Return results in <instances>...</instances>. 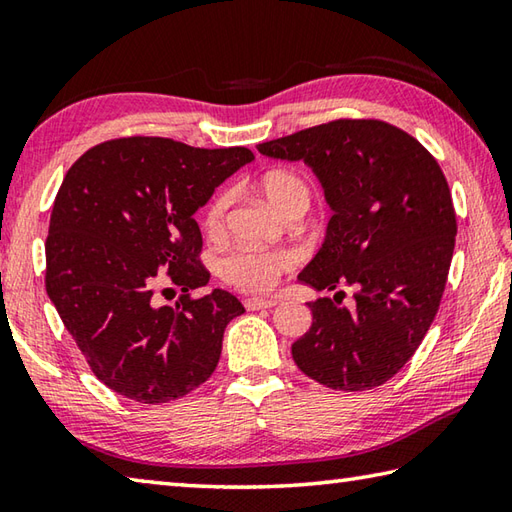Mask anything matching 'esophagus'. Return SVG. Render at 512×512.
<instances>
[{
	"mask_svg": "<svg viewBox=\"0 0 512 512\" xmlns=\"http://www.w3.org/2000/svg\"><path fill=\"white\" fill-rule=\"evenodd\" d=\"M244 306L248 310H264V308L277 306V299H273V297H248L246 302H244Z\"/></svg>",
	"mask_w": 512,
	"mask_h": 512,
	"instance_id": "34e87169",
	"label": "esophagus"
}]
</instances>
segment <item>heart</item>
<instances>
[{"label": "heart", "mask_w": 512, "mask_h": 512, "mask_svg": "<svg viewBox=\"0 0 512 512\" xmlns=\"http://www.w3.org/2000/svg\"><path fill=\"white\" fill-rule=\"evenodd\" d=\"M262 195L284 219L295 213H306L310 204V188L302 177L288 170H273L264 175ZM230 193H217L204 213V226L210 235H219L224 230L226 213L230 206ZM295 257L288 250H235L222 262V277L228 284L242 290H270L282 273L293 268Z\"/></svg>", "instance_id": "heart-1"}]
</instances>
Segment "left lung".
I'll list each match as a JSON object with an SVG mask.
<instances>
[{
  "instance_id": "8db88e82",
  "label": "left lung",
  "mask_w": 512,
  "mask_h": 512,
  "mask_svg": "<svg viewBox=\"0 0 512 512\" xmlns=\"http://www.w3.org/2000/svg\"><path fill=\"white\" fill-rule=\"evenodd\" d=\"M266 157L304 162L333 217L299 273L315 290L313 326L293 344L304 375L333 390H368L399 373L442 302L457 219L437 159L379 119H335L259 144ZM344 285L356 304L341 306Z\"/></svg>"
}]
</instances>
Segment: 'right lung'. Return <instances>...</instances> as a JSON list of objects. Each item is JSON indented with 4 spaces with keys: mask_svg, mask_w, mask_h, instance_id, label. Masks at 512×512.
Masks as SVG:
<instances>
[{
    "mask_svg": "<svg viewBox=\"0 0 512 512\" xmlns=\"http://www.w3.org/2000/svg\"><path fill=\"white\" fill-rule=\"evenodd\" d=\"M255 155L166 137H119L68 168L46 237V293L99 382L139 404H166L213 375L235 295L208 284L195 222L215 188ZM164 278L183 288L156 304Z\"/></svg>",
    "mask_w": 512,
    "mask_h": 512,
    "instance_id": "1",
    "label": "right lung"
}]
</instances>
